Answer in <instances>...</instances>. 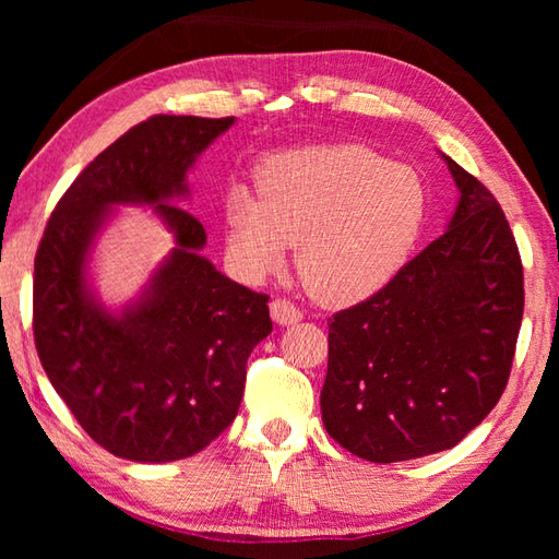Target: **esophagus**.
<instances>
[{"instance_id":"obj_1","label":"esophagus","mask_w":559,"mask_h":559,"mask_svg":"<svg viewBox=\"0 0 559 559\" xmlns=\"http://www.w3.org/2000/svg\"><path fill=\"white\" fill-rule=\"evenodd\" d=\"M269 310H271L273 322L281 324V326H293V324H298L300 319H302V312L298 310V307H295L288 300H281V298L273 300L269 305Z\"/></svg>"}]
</instances>
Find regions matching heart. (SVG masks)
<instances>
[{"label":"heart","mask_w":559,"mask_h":559,"mask_svg":"<svg viewBox=\"0 0 559 559\" xmlns=\"http://www.w3.org/2000/svg\"><path fill=\"white\" fill-rule=\"evenodd\" d=\"M259 192L233 185L223 201L225 247L247 281L276 273L293 242L300 278L322 305L370 298L396 276L423 230L420 173L358 144L276 153Z\"/></svg>","instance_id":"1"}]
</instances>
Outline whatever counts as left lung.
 <instances>
[{
    "label": "left lung",
    "mask_w": 559,
    "mask_h": 559,
    "mask_svg": "<svg viewBox=\"0 0 559 559\" xmlns=\"http://www.w3.org/2000/svg\"><path fill=\"white\" fill-rule=\"evenodd\" d=\"M442 158L459 189L444 235L329 324L322 420L374 463L437 454L478 427L507 386L524 317V269L504 211Z\"/></svg>",
    "instance_id": "8db88e82"
}]
</instances>
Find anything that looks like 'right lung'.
<instances>
[{
	"label": "right lung",
	"instance_id": "obj_1",
	"mask_svg": "<svg viewBox=\"0 0 559 559\" xmlns=\"http://www.w3.org/2000/svg\"><path fill=\"white\" fill-rule=\"evenodd\" d=\"M235 117L156 115L83 170L35 254L33 334L43 370L91 439L139 463L194 456L228 427L247 358L271 334L269 298L201 257L206 230L177 204L187 173ZM117 205L153 207L176 247L134 301L112 311L90 254Z\"/></svg>",
	"mask_w": 559,
	"mask_h": 559
}]
</instances>
